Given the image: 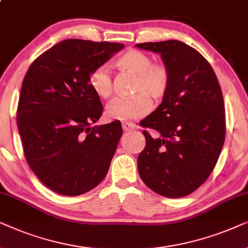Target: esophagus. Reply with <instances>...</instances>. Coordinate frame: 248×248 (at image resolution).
I'll list each match as a JSON object with an SVG mask.
<instances>
[{"instance_id": "1", "label": "esophagus", "mask_w": 248, "mask_h": 248, "mask_svg": "<svg viewBox=\"0 0 248 248\" xmlns=\"http://www.w3.org/2000/svg\"><path fill=\"white\" fill-rule=\"evenodd\" d=\"M122 129L124 131H130L135 129V124L131 122H122Z\"/></svg>"}]
</instances>
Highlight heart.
I'll list each match as a JSON object with an SVG mask.
<instances>
[{
  "mask_svg": "<svg viewBox=\"0 0 248 248\" xmlns=\"http://www.w3.org/2000/svg\"><path fill=\"white\" fill-rule=\"evenodd\" d=\"M115 65L122 71L136 75L134 94L131 98H115L107 107V115L111 120L128 122L144 117L151 111L152 98H161L167 93L170 82V74L166 65L153 63L146 53L129 49L120 55ZM90 86L92 91L101 98H108L112 94V77L107 65H98L91 72Z\"/></svg>",
  "mask_w": 248,
  "mask_h": 248,
  "instance_id": "1",
  "label": "heart"
}]
</instances>
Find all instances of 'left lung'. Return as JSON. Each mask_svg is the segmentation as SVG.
I'll use <instances>...</instances> for the list:
<instances>
[{"instance_id":"8db88e82","label":"left lung","mask_w":248,"mask_h":248,"mask_svg":"<svg viewBox=\"0 0 248 248\" xmlns=\"http://www.w3.org/2000/svg\"><path fill=\"white\" fill-rule=\"evenodd\" d=\"M138 48L161 55L170 74L162 102L140 124L146 146L137 167L148 188L169 199L196 190L216 167L226 136L223 97L212 67L183 42L141 43Z\"/></svg>"}]
</instances>
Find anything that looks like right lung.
<instances>
[{"label":"right lung","mask_w":248,"mask_h":248,"mask_svg":"<svg viewBox=\"0 0 248 248\" xmlns=\"http://www.w3.org/2000/svg\"><path fill=\"white\" fill-rule=\"evenodd\" d=\"M124 47L65 39L32 62L22 81L16 124L26 160L55 193L77 196L107 176L122 136L120 121L91 127L103 112L90 75Z\"/></svg>","instance_id":"obj_1"}]
</instances>
